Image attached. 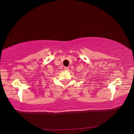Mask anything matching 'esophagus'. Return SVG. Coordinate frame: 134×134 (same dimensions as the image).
I'll list each match as a JSON object with an SVG mask.
<instances>
[{
    "mask_svg": "<svg viewBox=\"0 0 134 134\" xmlns=\"http://www.w3.org/2000/svg\"><path fill=\"white\" fill-rule=\"evenodd\" d=\"M64 70H69V67H64Z\"/></svg>",
    "mask_w": 134,
    "mask_h": 134,
    "instance_id": "obj_1",
    "label": "esophagus"
}]
</instances>
